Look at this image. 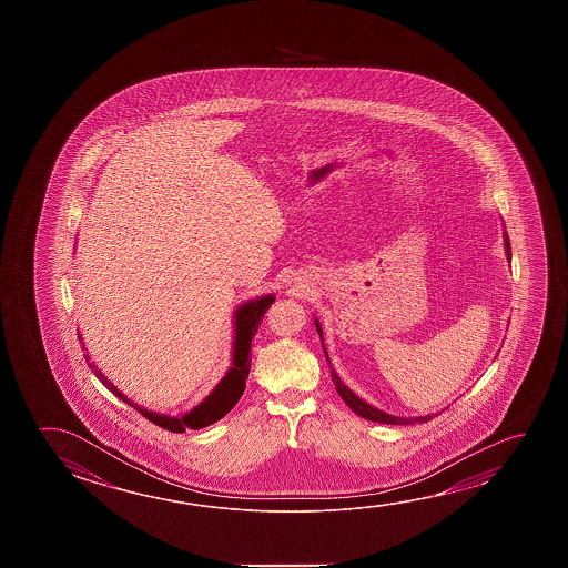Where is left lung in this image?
Listing matches in <instances>:
<instances>
[{"label":"left lung","instance_id":"8db88e82","mask_svg":"<svg viewBox=\"0 0 568 568\" xmlns=\"http://www.w3.org/2000/svg\"><path fill=\"white\" fill-rule=\"evenodd\" d=\"M505 250H507V255L511 257V245H509V237L505 235ZM316 331H318V335L323 338V331H321V325L316 323ZM325 348V346H323ZM328 358V356H326ZM331 376H333V382H335L336 392L341 394V398L346 402V406L353 409L354 414H358L361 418L371 419V422H378V424H396V426H406V424H422V422H428V419L434 418V416H424V418H396V416H390V414H384L381 409L373 408V406H368L366 402L361 400L354 392L348 390L346 386H344L341 378H338V374L331 368Z\"/></svg>","mask_w":568,"mask_h":568}]
</instances>
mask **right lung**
<instances>
[{
	"mask_svg": "<svg viewBox=\"0 0 568 568\" xmlns=\"http://www.w3.org/2000/svg\"><path fill=\"white\" fill-rule=\"evenodd\" d=\"M273 295H265L257 301H250L242 307L235 311V343H233V366L230 373L225 374L224 381L215 386V390L205 398L200 406H195L190 414L182 416V418H174V416H164V414H154L149 409L139 408L136 404H132L119 388H114L111 382L104 378L103 374L99 373V368L91 363V356L84 354V361L89 364V368H93L94 374L101 378L104 386L121 400L126 402L129 406L140 412L144 418L156 424L160 428L168 429V432H176V434H184L186 429H200L214 424L217 419L224 418L225 414L240 402L243 390H245V381L250 376V366H252V338L260 328L263 316L267 313V308L273 305Z\"/></svg>",
	"mask_w": 568,
	"mask_h": 568,
	"instance_id": "add662e5",
	"label": "right lung"
}]
</instances>
